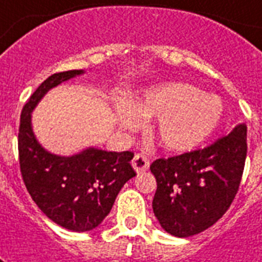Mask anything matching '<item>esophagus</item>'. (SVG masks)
<instances>
[{
  "instance_id": "34e87169",
  "label": "esophagus",
  "mask_w": 262,
  "mask_h": 262,
  "mask_svg": "<svg viewBox=\"0 0 262 262\" xmlns=\"http://www.w3.org/2000/svg\"><path fill=\"white\" fill-rule=\"evenodd\" d=\"M132 165H133V168L137 173H142L145 170H148L149 168V160L148 157L145 155H141V153H138V155L135 156L133 158V161H132Z\"/></svg>"
}]
</instances>
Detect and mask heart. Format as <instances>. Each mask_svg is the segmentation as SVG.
<instances>
[{"mask_svg": "<svg viewBox=\"0 0 262 262\" xmlns=\"http://www.w3.org/2000/svg\"><path fill=\"white\" fill-rule=\"evenodd\" d=\"M223 102L214 96L181 82L151 88L132 106L121 105L118 124L125 130L141 126V120L158 118L155 136L170 151L182 153L209 138L223 120Z\"/></svg>", "mask_w": 262, "mask_h": 262, "instance_id": "b5f03b06", "label": "heart"}]
</instances>
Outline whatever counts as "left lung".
<instances>
[{"mask_svg": "<svg viewBox=\"0 0 262 262\" xmlns=\"http://www.w3.org/2000/svg\"><path fill=\"white\" fill-rule=\"evenodd\" d=\"M247 150V125L238 124L208 148L156 160L151 206L165 232L185 238L217 223L236 197Z\"/></svg>", "mask_w": 262, "mask_h": 262, "instance_id": "obj_1", "label": "left lung"}]
</instances>
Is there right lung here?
Returning a JSON list of instances; mask_svg holds the SVG:
<instances>
[{
	"label": "right lung",
	"instance_id": "add662e5",
	"mask_svg": "<svg viewBox=\"0 0 262 262\" xmlns=\"http://www.w3.org/2000/svg\"><path fill=\"white\" fill-rule=\"evenodd\" d=\"M83 70L52 74L30 96L21 113L19 168L24 182L39 209L65 229L88 232L109 214L116 197L136 172L132 151L86 148L72 156L53 155L34 136L32 112L50 89L81 76Z\"/></svg>",
	"mask_w": 262,
	"mask_h": 262
}]
</instances>
